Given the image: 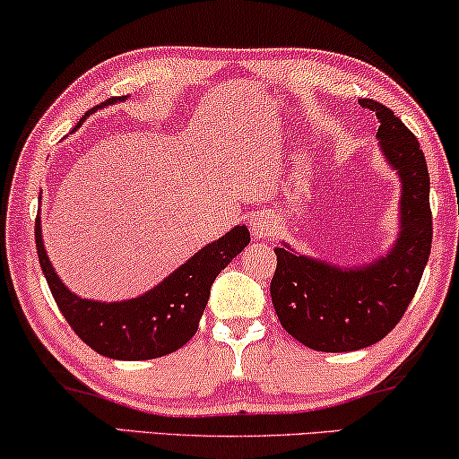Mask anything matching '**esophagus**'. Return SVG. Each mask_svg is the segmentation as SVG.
<instances>
[{
    "label": "esophagus",
    "mask_w": 459,
    "mask_h": 459,
    "mask_svg": "<svg viewBox=\"0 0 459 459\" xmlns=\"http://www.w3.org/2000/svg\"><path fill=\"white\" fill-rule=\"evenodd\" d=\"M249 229L255 238H270L276 235L279 224H276L274 216L268 214V212H254L249 216Z\"/></svg>",
    "instance_id": "1"
}]
</instances>
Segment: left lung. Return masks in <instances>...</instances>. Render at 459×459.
<instances>
[{"label": "left lung", "instance_id": "1", "mask_svg": "<svg viewBox=\"0 0 459 459\" xmlns=\"http://www.w3.org/2000/svg\"><path fill=\"white\" fill-rule=\"evenodd\" d=\"M359 106L377 114L380 153L402 183L399 232L385 255L356 266L297 254L285 241L274 249V312L293 339L316 351H356L386 337L408 309L430 254V178L420 143L383 103Z\"/></svg>", "mask_w": 459, "mask_h": 459}]
</instances>
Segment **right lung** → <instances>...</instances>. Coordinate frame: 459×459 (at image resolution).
Here are the masks:
<instances>
[{
  "instance_id": "1",
  "label": "right lung",
  "mask_w": 459,
  "mask_h": 459,
  "mask_svg": "<svg viewBox=\"0 0 459 459\" xmlns=\"http://www.w3.org/2000/svg\"><path fill=\"white\" fill-rule=\"evenodd\" d=\"M126 98L128 95L112 98L98 108ZM91 112H87L85 118ZM85 118H81L76 128ZM35 243L49 291L73 331L100 356L141 361L168 356L195 334L199 318L208 306L212 282L229 266L232 257L247 247L249 230L245 224H237L227 235L193 254L150 291L122 301L85 299L64 285L45 251L41 216L35 221Z\"/></svg>"
}]
</instances>
